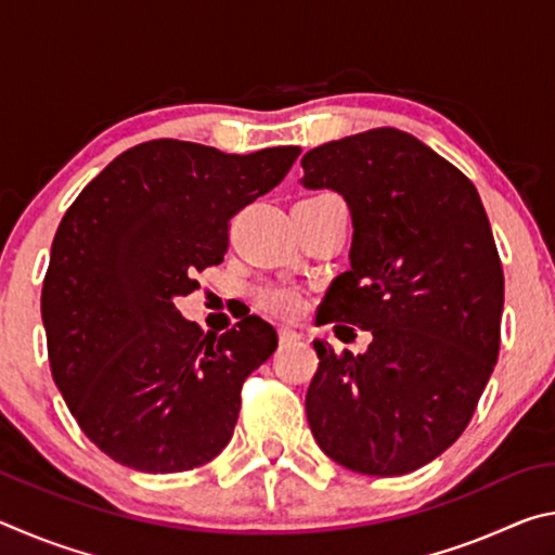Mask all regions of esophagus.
<instances>
[{"label": "esophagus", "mask_w": 555, "mask_h": 555, "mask_svg": "<svg viewBox=\"0 0 555 555\" xmlns=\"http://www.w3.org/2000/svg\"><path fill=\"white\" fill-rule=\"evenodd\" d=\"M300 340V333H296L294 327H279V343L281 345H288V343H296Z\"/></svg>", "instance_id": "obj_1"}]
</instances>
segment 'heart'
I'll list each match as a JSON object with an SVG mask.
<instances>
[{
  "label": "heart",
  "instance_id": "b5f03b06",
  "mask_svg": "<svg viewBox=\"0 0 555 555\" xmlns=\"http://www.w3.org/2000/svg\"><path fill=\"white\" fill-rule=\"evenodd\" d=\"M255 296L261 311L281 318H296L306 308V296L296 286L288 284H264L257 288Z\"/></svg>",
  "mask_w": 555,
  "mask_h": 555
}]
</instances>
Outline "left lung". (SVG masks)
<instances>
[{"label":"left lung","instance_id":"1","mask_svg":"<svg viewBox=\"0 0 555 555\" xmlns=\"http://www.w3.org/2000/svg\"><path fill=\"white\" fill-rule=\"evenodd\" d=\"M300 166L306 188L343 195L354 228L350 269L318 323L372 333L362 354L313 340L308 426L352 473H413L463 434L500 354L504 274L490 220L469 178L401 129L327 142Z\"/></svg>","mask_w":555,"mask_h":555}]
</instances>
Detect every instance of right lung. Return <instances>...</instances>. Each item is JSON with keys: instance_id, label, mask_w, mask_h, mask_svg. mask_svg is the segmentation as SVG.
<instances>
[{"instance_id": "1", "label": "right lung", "mask_w": 555, "mask_h": 555, "mask_svg": "<svg viewBox=\"0 0 555 555\" xmlns=\"http://www.w3.org/2000/svg\"><path fill=\"white\" fill-rule=\"evenodd\" d=\"M298 154L154 139L119 154L63 215L41 294L51 372L82 434L117 463L185 473L230 443L242 384L274 354L276 331L249 315L203 333L173 300L220 264L232 215Z\"/></svg>"}]
</instances>
